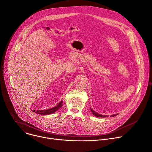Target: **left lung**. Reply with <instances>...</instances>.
Masks as SVG:
<instances>
[{
  "label": "left lung",
  "mask_w": 152,
  "mask_h": 152,
  "mask_svg": "<svg viewBox=\"0 0 152 152\" xmlns=\"http://www.w3.org/2000/svg\"><path fill=\"white\" fill-rule=\"evenodd\" d=\"M90 110H91V111L92 112V113H93V115H94V116H96V117H106V115H101V114H98V113H96L94 110H93L91 108H90ZM116 115H117V114H114V115H111V117H114V116H115Z\"/></svg>",
  "instance_id": "8db88e82"
}]
</instances>
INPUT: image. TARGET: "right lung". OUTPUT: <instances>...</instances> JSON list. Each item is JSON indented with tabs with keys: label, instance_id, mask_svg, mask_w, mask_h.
<instances>
[{
	"label": "right lung",
	"instance_id": "add662e5",
	"mask_svg": "<svg viewBox=\"0 0 152 152\" xmlns=\"http://www.w3.org/2000/svg\"><path fill=\"white\" fill-rule=\"evenodd\" d=\"M63 102L61 100L56 106L50 108V109L46 110H38V111H33L34 112H35L36 113L41 115H49L52 114L54 113H55L56 111H58L59 109L62 107Z\"/></svg>",
	"mask_w": 152,
	"mask_h": 152
}]
</instances>
